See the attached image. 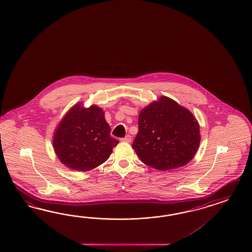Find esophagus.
<instances>
[{"label":"esophagus","instance_id":"obj_1","mask_svg":"<svg viewBox=\"0 0 252 252\" xmlns=\"http://www.w3.org/2000/svg\"><path fill=\"white\" fill-rule=\"evenodd\" d=\"M122 142H131V136L130 135H127V136H125V137H123L120 139Z\"/></svg>","mask_w":252,"mask_h":252}]
</instances>
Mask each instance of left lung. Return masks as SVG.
<instances>
[{
    "mask_svg": "<svg viewBox=\"0 0 252 252\" xmlns=\"http://www.w3.org/2000/svg\"><path fill=\"white\" fill-rule=\"evenodd\" d=\"M200 126L188 109L161 96L141 110L132 148L143 163L158 170L188 163L200 145Z\"/></svg>",
    "mask_w": 252,
    "mask_h": 252,
    "instance_id": "1",
    "label": "left lung"
}]
</instances>
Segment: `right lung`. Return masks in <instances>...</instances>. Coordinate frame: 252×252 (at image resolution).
<instances>
[{
	"label": "right lung",
	"instance_id": "obj_1",
	"mask_svg": "<svg viewBox=\"0 0 252 252\" xmlns=\"http://www.w3.org/2000/svg\"><path fill=\"white\" fill-rule=\"evenodd\" d=\"M110 132L102 108L75 104L55 131V152L61 162L71 170H93L106 161L119 143Z\"/></svg>",
	"mask_w": 252,
	"mask_h": 252
}]
</instances>
